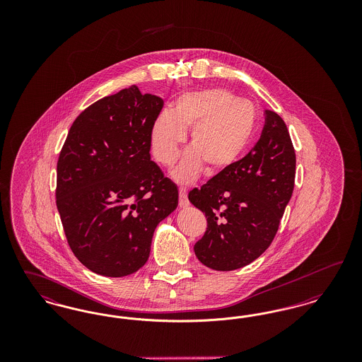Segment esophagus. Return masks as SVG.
Wrapping results in <instances>:
<instances>
[{"label": "esophagus", "mask_w": 362, "mask_h": 362, "mask_svg": "<svg viewBox=\"0 0 362 362\" xmlns=\"http://www.w3.org/2000/svg\"><path fill=\"white\" fill-rule=\"evenodd\" d=\"M179 206L183 207V209L189 206V199H187V189L185 187L179 189Z\"/></svg>", "instance_id": "esophagus-1"}]
</instances>
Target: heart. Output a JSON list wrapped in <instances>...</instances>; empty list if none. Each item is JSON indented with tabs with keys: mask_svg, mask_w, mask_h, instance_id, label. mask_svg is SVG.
I'll return each mask as SVG.
<instances>
[{
	"mask_svg": "<svg viewBox=\"0 0 362 362\" xmlns=\"http://www.w3.org/2000/svg\"><path fill=\"white\" fill-rule=\"evenodd\" d=\"M189 129L191 149L171 173L185 185L194 182L204 165L209 175H218L240 160L257 130V108L223 88L183 93L175 100L173 112L161 111L151 124L149 142L156 160L173 164Z\"/></svg>",
	"mask_w": 362,
	"mask_h": 362,
	"instance_id": "b5f03b06",
	"label": "heart"
}]
</instances>
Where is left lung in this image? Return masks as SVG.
<instances>
[{
    "label": "left lung",
    "mask_w": 362,
    "mask_h": 362,
    "mask_svg": "<svg viewBox=\"0 0 362 362\" xmlns=\"http://www.w3.org/2000/svg\"><path fill=\"white\" fill-rule=\"evenodd\" d=\"M296 155L282 118L266 110L254 149L232 168L189 191V202L207 217L204 238L194 245L209 269L230 272L259 258L276 236L292 198Z\"/></svg>",
    "instance_id": "8db88e82"
}]
</instances>
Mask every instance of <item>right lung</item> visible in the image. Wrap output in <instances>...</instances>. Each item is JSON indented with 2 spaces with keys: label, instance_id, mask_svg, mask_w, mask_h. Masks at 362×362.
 Returning a JSON list of instances; mask_svg holds the SVG:
<instances>
[{
  "label": "right lung",
  "instance_id": "add662e5",
  "mask_svg": "<svg viewBox=\"0 0 362 362\" xmlns=\"http://www.w3.org/2000/svg\"><path fill=\"white\" fill-rule=\"evenodd\" d=\"M163 99L122 89L73 122L57 164V207L70 248L104 276L136 273L179 191L151 160L149 130Z\"/></svg>",
  "mask_w": 362,
  "mask_h": 362
}]
</instances>
